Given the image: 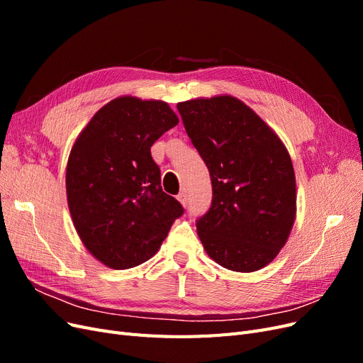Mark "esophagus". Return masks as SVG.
I'll list each match as a JSON object with an SVG mask.
<instances>
[{
  "instance_id": "obj_1",
  "label": "esophagus",
  "mask_w": 363,
  "mask_h": 363,
  "mask_svg": "<svg viewBox=\"0 0 363 363\" xmlns=\"http://www.w3.org/2000/svg\"><path fill=\"white\" fill-rule=\"evenodd\" d=\"M177 200L182 203V206H186L188 204V195H186V192H180L177 195Z\"/></svg>"
}]
</instances>
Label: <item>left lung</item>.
Instances as JSON below:
<instances>
[{
  "instance_id": "8db88e82",
  "label": "left lung",
  "mask_w": 363,
  "mask_h": 363,
  "mask_svg": "<svg viewBox=\"0 0 363 363\" xmlns=\"http://www.w3.org/2000/svg\"><path fill=\"white\" fill-rule=\"evenodd\" d=\"M186 133L211 172L212 206L196 233L218 265L252 272L286 244L296 213L295 172L281 139L232 95L177 104Z\"/></svg>"
}]
</instances>
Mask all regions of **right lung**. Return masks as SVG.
<instances>
[{"instance_id":"add662e5","label":"right lung","mask_w":363,"mask_h":363,"mask_svg":"<svg viewBox=\"0 0 363 363\" xmlns=\"http://www.w3.org/2000/svg\"><path fill=\"white\" fill-rule=\"evenodd\" d=\"M179 118L168 103L118 96L82 130L67 164V196L83 245L103 265L128 269L156 255L182 204L164 194L151 145Z\"/></svg>"}]
</instances>
